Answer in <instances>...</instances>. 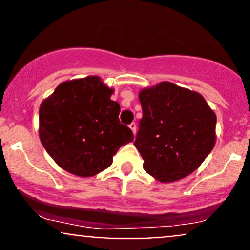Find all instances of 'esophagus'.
<instances>
[{
    "label": "esophagus",
    "mask_w": 250,
    "mask_h": 250,
    "mask_svg": "<svg viewBox=\"0 0 250 250\" xmlns=\"http://www.w3.org/2000/svg\"><path fill=\"white\" fill-rule=\"evenodd\" d=\"M129 128H130L131 129V130H133V133H134V135L135 134H136V123H135V122H131L130 123V125H129Z\"/></svg>",
    "instance_id": "34e87169"
}]
</instances>
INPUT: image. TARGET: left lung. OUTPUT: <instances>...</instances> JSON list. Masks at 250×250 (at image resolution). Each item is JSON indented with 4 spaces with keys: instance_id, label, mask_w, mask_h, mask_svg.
I'll use <instances>...</instances> for the list:
<instances>
[{
    "instance_id": "obj_1",
    "label": "left lung",
    "mask_w": 250,
    "mask_h": 250,
    "mask_svg": "<svg viewBox=\"0 0 250 250\" xmlns=\"http://www.w3.org/2000/svg\"><path fill=\"white\" fill-rule=\"evenodd\" d=\"M142 119L134 145L143 169L160 182H174L200 167L215 146L216 115L202 95L170 82L139 94Z\"/></svg>"
}]
</instances>
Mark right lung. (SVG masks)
I'll list each match as a JSON object with an SVG mask.
<instances>
[{"instance_id": "right-lung-1", "label": "right lung", "mask_w": 250, "mask_h": 250, "mask_svg": "<svg viewBox=\"0 0 250 250\" xmlns=\"http://www.w3.org/2000/svg\"><path fill=\"white\" fill-rule=\"evenodd\" d=\"M113 89L97 76L63 82L40 107V140L62 169L81 177L104 170L120 147L134 140L119 120Z\"/></svg>"}]
</instances>
